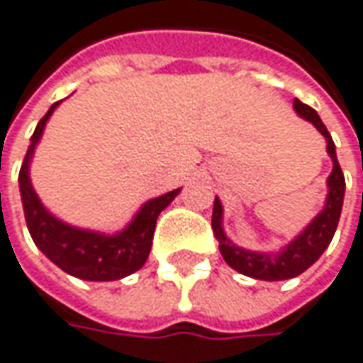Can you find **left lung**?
Listing matches in <instances>:
<instances>
[{
  "label": "left lung",
  "mask_w": 363,
  "mask_h": 363,
  "mask_svg": "<svg viewBox=\"0 0 363 363\" xmlns=\"http://www.w3.org/2000/svg\"><path fill=\"white\" fill-rule=\"evenodd\" d=\"M294 110L300 118L311 122L317 128L320 135L327 140V153L333 161V169L331 175L327 177V198H325V206L318 212L317 216L300 230L298 235L281 247L276 253H262V251H251L243 249L239 245H235L225 233L223 227V204L218 198H214V208H212V230L214 237L218 241V249L223 259L237 269L239 274L255 278V280L265 281H280L296 278L302 272H306L318 257L325 253V249L329 247L333 235L337 230V223L341 216L343 208V196H345V177L339 167L335 153V143L329 135V130L325 128L323 120L318 118V114L306 104L300 100H294Z\"/></svg>",
  "instance_id": "left-lung-1"
}]
</instances>
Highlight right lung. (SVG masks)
I'll return each instance as SVG.
<instances>
[{"instance_id":"add662e5","label":"right lung","mask_w":363,"mask_h":363,"mask_svg":"<svg viewBox=\"0 0 363 363\" xmlns=\"http://www.w3.org/2000/svg\"><path fill=\"white\" fill-rule=\"evenodd\" d=\"M59 104L61 101L52 104L45 118L38 122L34 135L30 138V147L18 177L30 237L46 257L69 276L87 281L122 280L145 265L153 245L157 216L161 214V210L172 204L173 198L182 191V188L145 202L133 216V220L122 230L112 235L73 227L57 218L52 212H48V208L40 202L38 194L34 191L30 179V163H32V155L36 151V145L43 138L46 122Z\"/></svg>"}]
</instances>
